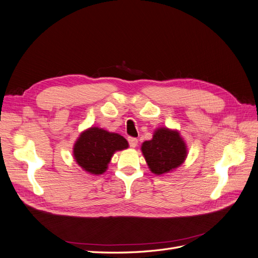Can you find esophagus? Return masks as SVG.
Listing matches in <instances>:
<instances>
[{
  "instance_id": "esophagus-1",
  "label": "esophagus",
  "mask_w": 258,
  "mask_h": 258,
  "mask_svg": "<svg viewBox=\"0 0 258 258\" xmlns=\"http://www.w3.org/2000/svg\"><path fill=\"white\" fill-rule=\"evenodd\" d=\"M128 142L131 147H136L138 145V139L137 138H128Z\"/></svg>"
}]
</instances>
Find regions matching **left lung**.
Here are the masks:
<instances>
[{"label":"left lung","mask_w":258,"mask_h":258,"mask_svg":"<svg viewBox=\"0 0 258 258\" xmlns=\"http://www.w3.org/2000/svg\"><path fill=\"white\" fill-rule=\"evenodd\" d=\"M142 153L153 173L160 175L170 172L184 162L187 151L177 131L160 128L153 139L142 144Z\"/></svg>","instance_id":"1"}]
</instances>
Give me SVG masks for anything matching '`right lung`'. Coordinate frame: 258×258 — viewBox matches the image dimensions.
<instances>
[{
  "label": "right lung",
  "instance_id": "right-lung-1",
  "mask_svg": "<svg viewBox=\"0 0 258 258\" xmlns=\"http://www.w3.org/2000/svg\"><path fill=\"white\" fill-rule=\"evenodd\" d=\"M128 147L127 140L120 135L111 134L92 127L81 135L74 145L76 162L91 174H102L116 151Z\"/></svg>",
  "mask_w": 258,
  "mask_h": 258
}]
</instances>
